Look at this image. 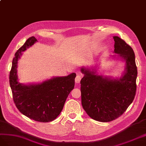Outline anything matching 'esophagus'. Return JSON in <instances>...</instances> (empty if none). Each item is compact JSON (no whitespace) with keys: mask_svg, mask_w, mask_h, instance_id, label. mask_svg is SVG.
I'll use <instances>...</instances> for the list:
<instances>
[{"mask_svg":"<svg viewBox=\"0 0 146 146\" xmlns=\"http://www.w3.org/2000/svg\"><path fill=\"white\" fill-rule=\"evenodd\" d=\"M81 78H82V74H77V76H76V78H75V82L77 83V84L80 83L81 80Z\"/></svg>","mask_w":146,"mask_h":146,"instance_id":"34e87169","label":"esophagus"}]
</instances>
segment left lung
Wrapping results in <instances>:
<instances>
[{"mask_svg": "<svg viewBox=\"0 0 146 146\" xmlns=\"http://www.w3.org/2000/svg\"><path fill=\"white\" fill-rule=\"evenodd\" d=\"M114 53L126 62L125 72L119 80L98 75L96 72L81 68L84 74L81 83L83 109L92 119L111 122L123 114L135 98L137 67L135 52L119 36L113 37Z\"/></svg>", "mask_w": 146, "mask_h": 146, "instance_id": "1", "label": "left lung"}]
</instances>
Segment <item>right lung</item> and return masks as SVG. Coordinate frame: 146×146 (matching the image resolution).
<instances>
[{"instance_id":"right-lung-1","label":"right lung","mask_w":146,"mask_h":146,"mask_svg":"<svg viewBox=\"0 0 146 146\" xmlns=\"http://www.w3.org/2000/svg\"><path fill=\"white\" fill-rule=\"evenodd\" d=\"M31 36L15 53L10 72V85L16 108L23 114L35 121L49 122L63 109L65 102L74 87L76 73L56 77L36 84L24 85L18 82L17 65L22 52L36 42Z\"/></svg>"}]
</instances>
